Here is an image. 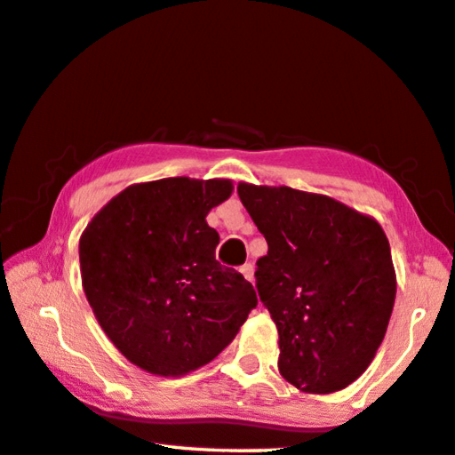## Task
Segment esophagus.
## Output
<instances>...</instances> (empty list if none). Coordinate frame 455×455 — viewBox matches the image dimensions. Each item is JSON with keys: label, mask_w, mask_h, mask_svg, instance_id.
Instances as JSON below:
<instances>
[{"label": "esophagus", "mask_w": 455, "mask_h": 455, "mask_svg": "<svg viewBox=\"0 0 455 455\" xmlns=\"http://www.w3.org/2000/svg\"><path fill=\"white\" fill-rule=\"evenodd\" d=\"M239 271L243 273V277L247 279L249 283H253V281H255V275H253V265H251V263H244Z\"/></svg>", "instance_id": "34e87169"}]
</instances>
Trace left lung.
Returning a JSON list of instances; mask_svg holds the SVG:
<instances>
[{"instance_id":"1","label":"left lung","mask_w":455,"mask_h":455,"mask_svg":"<svg viewBox=\"0 0 455 455\" xmlns=\"http://www.w3.org/2000/svg\"><path fill=\"white\" fill-rule=\"evenodd\" d=\"M267 255L257 291L279 331V372L304 393H336L363 374L391 320L396 275L383 227L323 194L239 184Z\"/></svg>"}]
</instances>
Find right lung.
Instances as JSON below:
<instances>
[{
  "label": "right lung",
  "instance_id": "add662e5",
  "mask_svg": "<svg viewBox=\"0 0 455 455\" xmlns=\"http://www.w3.org/2000/svg\"><path fill=\"white\" fill-rule=\"evenodd\" d=\"M233 180L164 178L111 198L78 241L92 314L129 363L184 377L220 355L257 306L253 285L216 261L206 216Z\"/></svg>",
  "mask_w": 455,
  "mask_h": 455
}]
</instances>
